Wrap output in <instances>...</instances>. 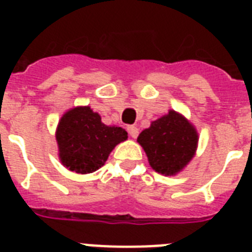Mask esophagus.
<instances>
[{
    "label": "esophagus",
    "mask_w": 252,
    "mask_h": 252,
    "mask_svg": "<svg viewBox=\"0 0 252 252\" xmlns=\"http://www.w3.org/2000/svg\"><path fill=\"white\" fill-rule=\"evenodd\" d=\"M126 130H128V133H129L130 137L136 138L138 136V128L134 126H126Z\"/></svg>",
    "instance_id": "obj_1"
}]
</instances>
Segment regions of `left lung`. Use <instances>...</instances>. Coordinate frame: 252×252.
<instances>
[{
	"label": "left lung",
	"instance_id": "1",
	"mask_svg": "<svg viewBox=\"0 0 252 252\" xmlns=\"http://www.w3.org/2000/svg\"><path fill=\"white\" fill-rule=\"evenodd\" d=\"M199 136L195 126L175 111L152 122L137 137L153 170L162 175H175L195 156Z\"/></svg>",
	"mask_w": 252,
	"mask_h": 252
}]
</instances>
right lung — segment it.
Returning <instances> with one entry per match:
<instances>
[{
	"label": "right lung",
	"mask_w": 252,
	"mask_h": 252,
	"mask_svg": "<svg viewBox=\"0 0 252 252\" xmlns=\"http://www.w3.org/2000/svg\"><path fill=\"white\" fill-rule=\"evenodd\" d=\"M126 138V130L103 124L99 114L89 106L66 111L56 130L61 163L78 174H90L102 167L115 146Z\"/></svg>",
	"instance_id": "obj_1"
}]
</instances>
